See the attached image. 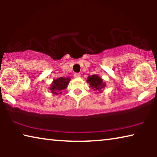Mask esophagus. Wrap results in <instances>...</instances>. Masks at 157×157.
<instances>
[{"label":"esophagus","instance_id":"obj_1","mask_svg":"<svg viewBox=\"0 0 157 157\" xmlns=\"http://www.w3.org/2000/svg\"><path fill=\"white\" fill-rule=\"evenodd\" d=\"M74 76L76 77V78H80L81 74H79V73H76V74H74Z\"/></svg>","mask_w":157,"mask_h":157}]
</instances>
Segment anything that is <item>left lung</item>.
Masks as SVG:
<instances>
[{
	"label": "left lung",
	"mask_w": 157,
	"mask_h": 157,
	"mask_svg": "<svg viewBox=\"0 0 157 157\" xmlns=\"http://www.w3.org/2000/svg\"><path fill=\"white\" fill-rule=\"evenodd\" d=\"M87 81L93 89H95L94 90L100 91L105 86V83H103L102 79L96 75H92V76H89Z\"/></svg>",
	"instance_id": "obj_1"
}]
</instances>
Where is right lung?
<instances>
[{"instance_id":"1","label":"right lung","mask_w":157,"mask_h":157,"mask_svg":"<svg viewBox=\"0 0 157 157\" xmlns=\"http://www.w3.org/2000/svg\"><path fill=\"white\" fill-rule=\"evenodd\" d=\"M71 80L70 78H63V77H60V78L55 79L51 85L50 88L51 91L53 94H61L62 93V91L66 89L67 85L68 84V82Z\"/></svg>"}]
</instances>
